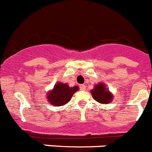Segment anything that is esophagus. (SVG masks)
<instances>
[{
    "instance_id": "34e87169",
    "label": "esophagus",
    "mask_w": 152,
    "mask_h": 152,
    "mask_svg": "<svg viewBox=\"0 0 152 152\" xmlns=\"http://www.w3.org/2000/svg\"><path fill=\"white\" fill-rule=\"evenodd\" d=\"M80 89H81V90L85 91L86 90V86H85V85L81 84V85H80Z\"/></svg>"
}]
</instances>
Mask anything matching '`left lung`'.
Listing matches in <instances>:
<instances>
[{
  "label": "left lung",
  "instance_id": "8db88e82",
  "mask_svg": "<svg viewBox=\"0 0 152 152\" xmlns=\"http://www.w3.org/2000/svg\"><path fill=\"white\" fill-rule=\"evenodd\" d=\"M90 93L93 99L100 104H107L113 102V95L107 88L104 83H99L95 85L94 89L90 90Z\"/></svg>",
  "mask_w": 152,
  "mask_h": 152
}]
</instances>
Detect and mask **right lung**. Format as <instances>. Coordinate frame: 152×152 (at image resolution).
Returning a JSON list of instances; mask_svg holds the SVG:
<instances>
[{"label": "right lung", "instance_id": "1", "mask_svg": "<svg viewBox=\"0 0 152 152\" xmlns=\"http://www.w3.org/2000/svg\"><path fill=\"white\" fill-rule=\"evenodd\" d=\"M78 86H77L71 87L67 83L57 82L53 89L48 91L46 98L48 102L53 106H63L70 102L72 95L75 92L78 91Z\"/></svg>", "mask_w": 152, "mask_h": 152}]
</instances>
